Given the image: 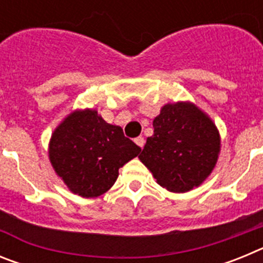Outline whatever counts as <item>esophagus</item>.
Returning a JSON list of instances; mask_svg holds the SVG:
<instances>
[{"label": "esophagus", "instance_id": "34e87169", "mask_svg": "<svg viewBox=\"0 0 263 263\" xmlns=\"http://www.w3.org/2000/svg\"><path fill=\"white\" fill-rule=\"evenodd\" d=\"M134 142H136L137 145L139 146V147L142 148V147H143V145H145V138H143V137L139 136V137H137L136 139H134Z\"/></svg>", "mask_w": 263, "mask_h": 263}]
</instances>
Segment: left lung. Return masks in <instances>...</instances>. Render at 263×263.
<instances>
[{
  "instance_id": "1",
  "label": "left lung",
  "mask_w": 263,
  "mask_h": 263,
  "mask_svg": "<svg viewBox=\"0 0 263 263\" xmlns=\"http://www.w3.org/2000/svg\"><path fill=\"white\" fill-rule=\"evenodd\" d=\"M139 160L157 183L171 192H187L211 175L220 153V134L208 116L195 104H166L153 121Z\"/></svg>"
}]
</instances>
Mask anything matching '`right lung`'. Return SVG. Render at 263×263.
I'll return each instance as SVG.
<instances>
[{
	"label": "right lung",
	"instance_id": "1",
	"mask_svg": "<svg viewBox=\"0 0 263 263\" xmlns=\"http://www.w3.org/2000/svg\"><path fill=\"white\" fill-rule=\"evenodd\" d=\"M141 152L120 126L110 125L95 109L69 113L53 130L48 158L72 194L97 197L118 178V168Z\"/></svg>",
	"mask_w": 263,
	"mask_h": 263
}]
</instances>
